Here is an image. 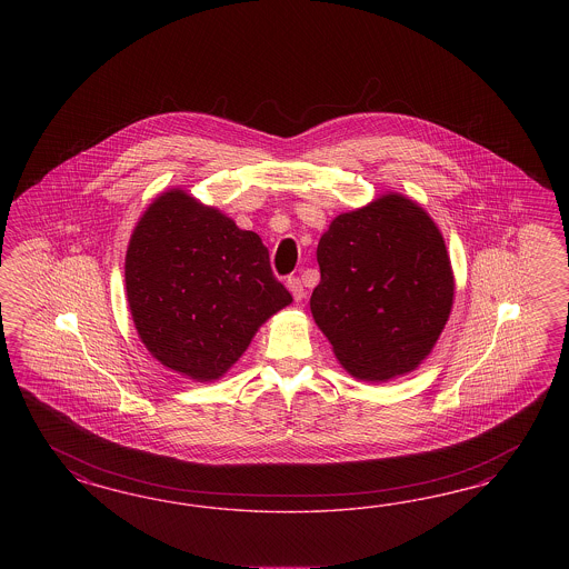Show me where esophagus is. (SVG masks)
Segmentation results:
<instances>
[{
  "label": "esophagus",
  "mask_w": 569,
  "mask_h": 569,
  "mask_svg": "<svg viewBox=\"0 0 569 569\" xmlns=\"http://www.w3.org/2000/svg\"><path fill=\"white\" fill-rule=\"evenodd\" d=\"M288 290H290V293H292L293 300H296V302H302V300H305V296H307V292H305V286H302V281H300V279H296V277L288 279Z\"/></svg>",
  "instance_id": "34e87169"
}]
</instances>
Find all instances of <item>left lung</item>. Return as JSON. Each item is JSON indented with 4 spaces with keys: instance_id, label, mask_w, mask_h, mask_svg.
<instances>
[{
    "instance_id": "left-lung-1",
    "label": "left lung",
    "mask_w": 569,
    "mask_h": 569,
    "mask_svg": "<svg viewBox=\"0 0 569 569\" xmlns=\"http://www.w3.org/2000/svg\"><path fill=\"white\" fill-rule=\"evenodd\" d=\"M317 262L310 312L352 378L390 381L430 357L452 310L455 276L426 208L388 191L342 212L321 236Z\"/></svg>"
}]
</instances>
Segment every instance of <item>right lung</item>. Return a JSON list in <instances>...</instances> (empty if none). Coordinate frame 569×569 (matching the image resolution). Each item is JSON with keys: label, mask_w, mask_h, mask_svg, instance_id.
<instances>
[{"label": "right lung", "mask_w": 569, "mask_h": 569, "mask_svg": "<svg viewBox=\"0 0 569 569\" xmlns=\"http://www.w3.org/2000/svg\"><path fill=\"white\" fill-rule=\"evenodd\" d=\"M124 288L148 352L200 383L223 378L260 326L292 302L259 236L181 188L162 191L139 217Z\"/></svg>", "instance_id": "1"}]
</instances>
